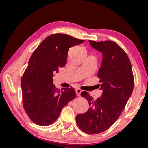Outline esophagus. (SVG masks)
Here are the masks:
<instances>
[{
	"instance_id": "1",
	"label": "esophagus",
	"mask_w": 148,
	"mask_h": 148,
	"mask_svg": "<svg viewBox=\"0 0 148 148\" xmlns=\"http://www.w3.org/2000/svg\"><path fill=\"white\" fill-rule=\"evenodd\" d=\"M75 92H76L77 96H81V93H82V90H81V89L77 88V89H76V90H75Z\"/></svg>"
}]
</instances>
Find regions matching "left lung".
I'll use <instances>...</instances> for the list:
<instances>
[{
	"mask_svg": "<svg viewBox=\"0 0 148 148\" xmlns=\"http://www.w3.org/2000/svg\"><path fill=\"white\" fill-rule=\"evenodd\" d=\"M89 42L102 54L98 77L103 92L96 100L88 92L81 93L88 101L90 108L76 116V122L84 133L97 134L110 128L120 116L133 92L134 77L128 56L116 43L92 40Z\"/></svg>",
	"mask_w": 148,
	"mask_h": 148,
	"instance_id": "left-lung-1",
	"label": "left lung"
}]
</instances>
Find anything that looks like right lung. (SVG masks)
Instances as JSON below:
<instances>
[{"label": "right lung", "instance_id": "obj_1", "mask_svg": "<svg viewBox=\"0 0 148 148\" xmlns=\"http://www.w3.org/2000/svg\"><path fill=\"white\" fill-rule=\"evenodd\" d=\"M84 42L66 34H52L41 42L30 57L21 78L22 98L25 112L36 124H52L62 108L75 98L72 87L58 90L53 84V77L58 68L65 65L69 49Z\"/></svg>", "mask_w": 148, "mask_h": 148}]
</instances>
